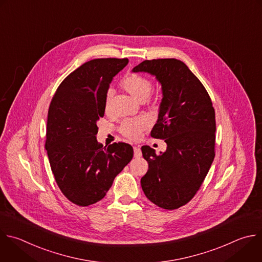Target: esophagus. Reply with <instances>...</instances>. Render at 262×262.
<instances>
[{
	"instance_id": "esophagus-1",
	"label": "esophagus",
	"mask_w": 262,
	"mask_h": 262,
	"mask_svg": "<svg viewBox=\"0 0 262 262\" xmlns=\"http://www.w3.org/2000/svg\"><path fill=\"white\" fill-rule=\"evenodd\" d=\"M134 154H135V157H141L142 156V151L140 149V146H135L134 147Z\"/></svg>"
}]
</instances>
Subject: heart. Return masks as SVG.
Returning a JSON list of instances; mask_svg holds the SVG:
<instances>
[{
    "label": "heart",
    "instance_id": "heart-1",
    "mask_svg": "<svg viewBox=\"0 0 262 262\" xmlns=\"http://www.w3.org/2000/svg\"><path fill=\"white\" fill-rule=\"evenodd\" d=\"M123 89L137 101L144 102L150 96L153 85L152 82L141 75H130L122 82ZM112 108V92L109 91L106 94L105 102H104V109L106 113H109ZM147 127V121L142 118H135V119H126L124 120L119 127L120 133L132 140H137L141 133Z\"/></svg>",
    "mask_w": 262,
    "mask_h": 262
}]
</instances>
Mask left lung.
Here are the masks:
<instances>
[{
  "instance_id": "left-lung-1",
  "label": "left lung",
  "mask_w": 262,
  "mask_h": 262,
  "mask_svg": "<svg viewBox=\"0 0 262 262\" xmlns=\"http://www.w3.org/2000/svg\"><path fill=\"white\" fill-rule=\"evenodd\" d=\"M155 76L162 100L151 137L166 143L156 154L142 147L149 168L141 179L149 201L165 210L186 205L203 184L215 157V110L198 77L181 60H144L133 69Z\"/></svg>"
}]
</instances>
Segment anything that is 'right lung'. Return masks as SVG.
I'll return each instance as SVG.
<instances>
[{"label": "right lung", "instance_id": "right-lung-1", "mask_svg": "<svg viewBox=\"0 0 262 262\" xmlns=\"http://www.w3.org/2000/svg\"><path fill=\"white\" fill-rule=\"evenodd\" d=\"M127 63V58L83 63L60 83L50 103L45 147L57 186L77 206L104 199L133 158L129 144L103 147L96 137L110 83Z\"/></svg>", "mask_w": 262, "mask_h": 262}]
</instances>
